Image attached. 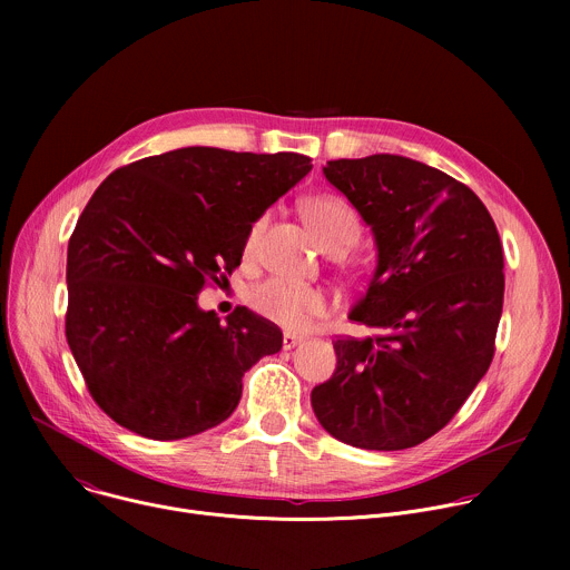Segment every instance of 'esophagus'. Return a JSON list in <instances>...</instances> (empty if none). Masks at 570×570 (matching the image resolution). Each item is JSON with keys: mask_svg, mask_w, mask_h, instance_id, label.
<instances>
[{"mask_svg": "<svg viewBox=\"0 0 570 570\" xmlns=\"http://www.w3.org/2000/svg\"><path fill=\"white\" fill-rule=\"evenodd\" d=\"M299 343H302V338H297V336H293V334H284L282 347H284V350H293V347H297Z\"/></svg>", "mask_w": 570, "mask_h": 570, "instance_id": "obj_1", "label": "esophagus"}]
</instances>
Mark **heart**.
Returning a JSON list of instances; mask_svg holds the SVG:
<instances>
[{"mask_svg": "<svg viewBox=\"0 0 570 570\" xmlns=\"http://www.w3.org/2000/svg\"><path fill=\"white\" fill-rule=\"evenodd\" d=\"M302 214L320 243L327 250L352 248L361 234V218L356 209L341 196H313L302 205ZM264 229V218L255 220L246 236V253H253L259 234ZM250 306L279 324L284 330H302L308 317L327 313V297L322 291L279 277H271L248 293Z\"/></svg>", "mask_w": 570, "mask_h": 570, "instance_id": "b5f03b06", "label": "heart"}]
</instances>
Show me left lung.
<instances>
[{
    "mask_svg": "<svg viewBox=\"0 0 570 570\" xmlns=\"http://www.w3.org/2000/svg\"><path fill=\"white\" fill-rule=\"evenodd\" d=\"M376 240V271L350 320L379 332L338 338L336 372L313 387L322 429L367 451L411 449L442 431L490 370L503 313V246L482 200L401 155L322 169Z\"/></svg>",
    "mask_w": 570,
    "mask_h": 570,
    "instance_id": "left-lung-1",
    "label": "left lung"
}]
</instances>
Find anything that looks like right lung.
Returning <instances> with one entry per match:
<instances>
[{
	"instance_id": "add662e5",
	"label": "right lung",
	"mask_w": 570,
	"mask_h": 570,
	"mask_svg": "<svg viewBox=\"0 0 570 570\" xmlns=\"http://www.w3.org/2000/svg\"><path fill=\"white\" fill-rule=\"evenodd\" d=\"M311 167L297 153L189 146L101 183L67 246L65 334L110 420L183 440L234 413L243 374L284 338L246 306L203 311L198 293L232 275L253 223Z\"/></svg>"
}]
</instances>
